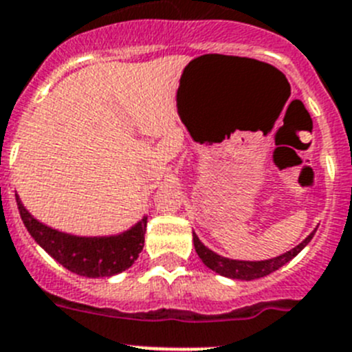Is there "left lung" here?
Listing matches in <instances>:
<instances>
[{
  "mask_svg": "<svg viewBox=\"0 0 352 352\" xmlns=\"http://www.w3.org/2000/svg\"><path fill=\"white\" fill-rule=\"evenodd\" d=\"M314 229L307 238L302 243H298L295 248L285 252L283 255H278L274 258H267V261H234V258L222 257V255L215 254L213 250H210L208 246L203 245L199 241V238L196 236V232H192V241H195V248L198 257L201 258L203 264L208 269L215 271L217 274L226 276V278H231V280H243V281H252L257 280V278H264V276L271 274V272L278 271L280 267H283L287 262H290L295 255L300 254L305 248V245L313 239Z\"/></svg>",
  "mask_w": 352,
  "mask_h": 352,
  "instance_id": "1",
  "label": "left lung"
}]
</instances>
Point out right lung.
<instances>
[{"mask_svg": "<svg viewBox=\"0 0 352 352\" xmlns=\"http://www.w3.org/2000/svg\"><path fill=\"white\" fill-rule=\"evenodd\" d=\"M15 199L29 234L50 257L74 274L87 278H109L120 274L131 267L144 248V234L147 228L146 215L135 226L120 234L74 236L36 221L17 195Z\"/></svg>", "mask_w": 352, "mask_h": 352, "instance_id": "add662e5", "label": "right lung"}]
</instances>
